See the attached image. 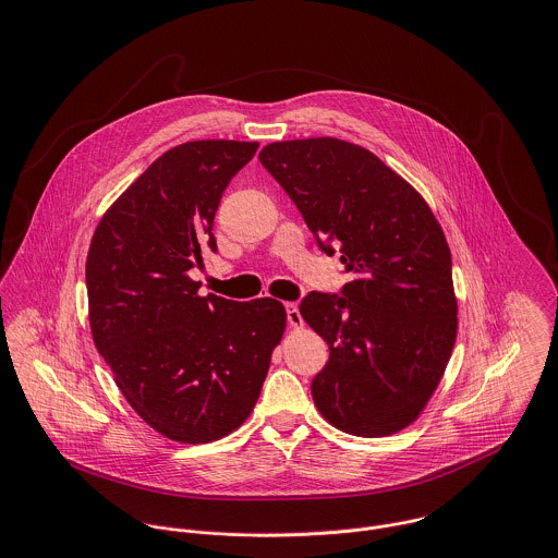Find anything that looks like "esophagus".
Instances as JSON below:
<instances>
[{"label": "esophagus", "instance_id": "1", "mask_svg": "<svg viewBox=\"0 0 558 558\" xmlns=\"http://www.w3.org/2000/svg\"><path fill=\"white\" fill-rule=\"evenodd\" d=\"M286 316H288V324L292 328H301L303 326V316H301V312H299V307L294 303L286 305Z\"/></svg>", "mask_w": 558, "mask_h": 558}]
</instances>
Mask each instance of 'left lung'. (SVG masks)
Wrapping results in <instances>:
<instances>
[{
    "label": "left lung",
    "instance_id": "8db88e82",
    "mask_svg": "<svg viewBox=\"0 0 558 558\" xmlns=\"http://www.w3.org/2000/svg\"><path fill=\"white\" fill-rule=\"evenodd\" d=\"M262 165L326 255L341 294L310 292L301 316L328 343L312 383L322 416L354 436L408 427L436 391L458 335L451 251L425 199L374 153L335 137L268 144Z\"/></svg>",
    "mask_w": 558,
    "mask_h": 558
}]
</instances>
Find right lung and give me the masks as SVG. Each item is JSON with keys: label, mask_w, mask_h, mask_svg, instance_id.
<instances>
[{"label": "right lung", "mask_w": 558, "mask_h": 558, "mask_svg": "<svg viewBox=\"0 0 558 558\" xmlns=\"http://www.w3.org/2000/svg\"><path fill=\"white\" fill-rule=\"evenodd\" d=\"M257 142H186L155 160L102 215L85 262L89 326L131 408L162 436L202 445L251 414L286 330L275 299L199 296L189 277L223 191Z\"/></svg>", "instance_id": "obj_1"}]
</instances>
